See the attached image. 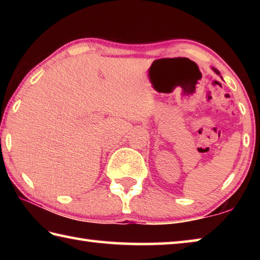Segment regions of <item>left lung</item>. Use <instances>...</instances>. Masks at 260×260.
Returning a JSON list of instances; mask_svg holds the SVG:
<instances>
[{"label": "left lung", "mask_w": 260, "mask_h": 260, "mask_svg": "<svg viewBox=\"0 0 260 260\" xmlns=\"http://www.w3.org/2000/svg\"><path fill=\"white\" fill-rule=\"evenodd\" d=\"M212 70H213V71H214V73H217V74H218V76H220V72L218 71V70H217V69H214V68H212ZM220 78H221V79H222V77H221V76H220Z\"/></svg>", "instance_id": "obj_1"}]
</instances>
